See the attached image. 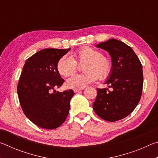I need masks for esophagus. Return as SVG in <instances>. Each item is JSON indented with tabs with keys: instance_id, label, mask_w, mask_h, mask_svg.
<instances>
[{
	"instance_id": "1",
	"label": "esophagus",
	"mask_w": 158,
	"mask_h": 158,
	"mask_svg": "<svg viewBox=\"0 0 158 158\" xmlns=\"http://www.w3.org/2000/svg\"><path fill=\"white\" fill-rule=\"evenodd\" d=\"M83 90V89H74V93H78L79 91H81V90Z\"/></svg>"
}]
</instances>
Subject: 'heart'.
<instances>
[{"instance_id": "heart-1", "label": "heart", "mask_w": 158, "mask_h": 158, "mask_svg": "<svg viewBox=\"0 0 158 158\" xmlns=\"http://www.w3.org/2000/svg\"><path fill=\"white\" fill-rule=\"evenodd\" d=\"M84 63L82 70L85 73L76 74L67 80L68 89H81L99 78L105 80L111 75L113 63L110 58L102 54L100 51L89 46H84L73 53V58L64 55L56 64L58 73L64 77H69L77 72V64Z\"/></svg>"}]
</instances>
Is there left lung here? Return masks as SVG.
Masks as SVG:
<instances>
[{"instance_id": "obj_1", "label": "left lung", "mask_w": 158, "mask_h": 158, "mask_svg": "<svg viewBox=\"0 0 158 158\" xmlns=\"http://www.w3.org/2000/svg\"><path fill=\"white\" fill-rule=\"evenodd\" d=\"M96 47L109 53L113 69L105 83L111 90L98 88L93 108L105 121H119L132 113L140 100L143 83L142 65L132 48L118 40L109 39Z\"/></svg>"}]
</instances>
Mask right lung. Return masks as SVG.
<instances>
[{
	"instance_id": "add662e5",
	"label": "right lung",
	"mask_w": 158,
	"mask_h": 158,
	"mask_svg": "<svg viewBox=\"0 0 158 158\" xmlns=\"http://www.w3.org/2000/svg\"><path fill=\"white\" fill-rule=\"evenodd\" d=\"M69 50L44 49L28 58L23 65L17 85L19 100L26 116L42 128H57L68 115L74 91L58 92L54 89L65 81L56 64Z\"/></svg>"
}]
</instances>
